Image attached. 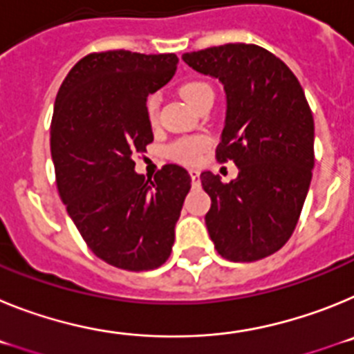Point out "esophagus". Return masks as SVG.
Wrapping results in <instances>:
<instances>
[{"label":"esophagus","instance_id":"34e87169","mask_svg":"<svg viewBox=\"0 0 354 354\" xmlns=\"http://www.w3.org/2000/svg\"><path fill=\"white\" fill-rule=\"evenodd\" d=\"M189 175H192V180H193V184H198V179H200V171L198 170H195V168H192V170H189Z\"/></svg>","mask_w":354,"mask_h":354}]
</instances>
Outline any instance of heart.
<instances>
[{
  "label": "heart",
  "instance_id": "heart-1",
  "mask_svg": "<svg viewBox=\"0 0 354 354\" xmlns=\"http://www.w3.org/2000/svg\"><path fill=\"white\" fill-rule=\"evenodd\" d=\"M180 95H183L184 101L187 104L195 108L204 97L212 95V88L204 81H189V83L183 84L180 86ZM158 106L159 99L158 95H150L149 101H147V113H149L150 120H154L156 115H158ZM209 147V140L204 136H198V138H183L177 140L174 145L170 147V156L177 161L187 162V165H193L200 159V154L204 152Z\"/></svg>",
  "mask_w": 354,
  "mask_h": 354
}]
</instances>
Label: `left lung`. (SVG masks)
I'll use <instances>...</instances> for the list:
<instances>
[{
  "instance_id": "8db88e82",
  "label": "left lung",
  "mask_w": 354,
  "mask_h": 354,
  "mask_svg": "<svg viewBox=\"0 0 354 354\" xmlns=\"http://www.w3.org/2000/svg\"><path fill=\"white\" fill-rule=\"evenodd\" d=\"M183 60L223 84L227 113L216 159L239 168L227 184L212 171L200 174L211 196L209 236L228 261L268 257L292 236L310 187L314 117L305 92L280 58L255 44H225Z\"/></svg>"
}]
</instances>
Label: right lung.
I'll return each instance as SVG.
<instances>
[{"label":"right lung","instance_id":"obj_1","mask_svg":"<svg viewBox=\"0 0 354 354\" xmlns=\"http://www.w3.org/2000/svg\"><path fill=\"white\" fill-rule=\"evenodd\" d=\"M179 58L92 53L62 83L51 122L56 184L88 248L108 264L149 271L170 257L192 177L165 165L154 180L133 156L154 140L147 97L174 77Z\"/></svg>","mask_w":354,"mask_h":354}]
</instances>
